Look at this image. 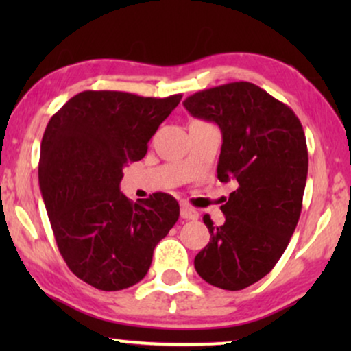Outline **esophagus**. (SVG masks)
Masks as SVG:
<instances>
[{"label": "esophagus", "instance_id": "obj_1", "mask_svg": "<svg viewBox=\"0 0 351 351\" xmlns=\"http://www.w3.org/2000/svg\"><path fill=\"white\" fill-rule=\"evenodd\" d=\"M180 217L185 219V220H196V219L199 217V214H198V210L193 209V208H190V206L182 204Z\"/></svg>", "mask_w": 351, "mask_h": 351}]
</instances>
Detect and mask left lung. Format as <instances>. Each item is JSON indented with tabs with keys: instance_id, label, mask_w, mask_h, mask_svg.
Masks as SVG:
<instances>
[{
	"instance_id": "left-lung-1",
	"label": "left lung",
	"mask_w": 351,
	"mask_h": 351,
	"mask_svg": "<svg viewBox=\"0 0 351 351\" xmlns=\"http://www.w3.org/2000/svg\"><path fill=\"white\" fill-rule=\"evenodd\" d=\"M184 107L220 128L217 177L237 185L220 206L223 225L203 217L210 241L195 268L215 287L244 289L273 270L299 222L308 172L304 128L286 104L247 81L199 90Z\"/></svg>"
}]
</instances>
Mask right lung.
<instances>
[{
  "mask_svg": "<svg viewBox=\"0 0 351 351\" xmlns=\"http://www.w3.org/2000/svg\"><path fill=\"white\" fill-rule=\"evenodd\" d=\"M180 99L84 90L47 123L38 177L57 247L70 270L100 291L141 281L179 219L174 196L158 191L132 203L119 182Z\"/></svg>",
  "mask_w": 351,
  "mask_h": 351,
  "instance_id": "obj_1",
  "label": "right lung"
}]
</instances>
